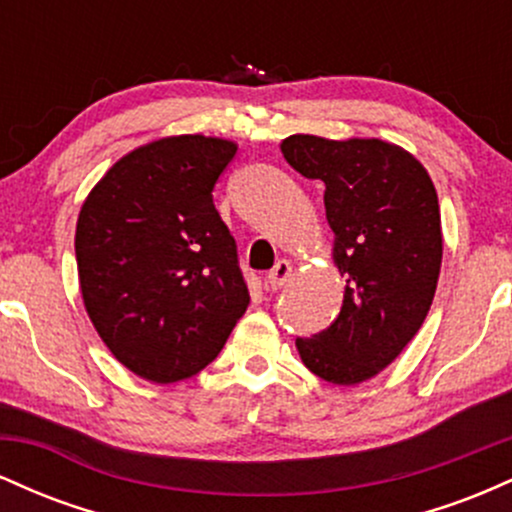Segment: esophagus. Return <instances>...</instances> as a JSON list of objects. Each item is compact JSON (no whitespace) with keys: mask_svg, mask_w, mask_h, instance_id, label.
Returning <instances> with one entry per match:
<instances>
[{"mask_svg":"<svg viewBox=\"0 0 512 512\" xmlns=\"http://www.w3.org/2000/svg\"><path fill=\"white\" fill-rule=\"evenodd\" d=\"M289 276H291V262L279 260V262L274 264L272 272L264 276V281H267L269 289L276 291V289H281V286H284L286 281H289Z\"/></svg>","mask_w":512,"mask_h":512,"instance_id":"1","label":"esophagus"}]
</instances>
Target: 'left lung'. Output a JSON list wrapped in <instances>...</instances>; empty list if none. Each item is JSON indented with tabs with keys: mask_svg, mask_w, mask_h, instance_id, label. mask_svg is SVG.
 I'll use <instances>...</instances> for the list:
<instances>
[{
	"mask_svg": "<svg viewBox=\"0 0 512 512\" xmlns=\"http://www.w3.org/2000/svg\"><path fill=\"white\" fill-rule=\"evenodd\" d=\"M281 154L325 182L334 264L344 276L337 320L296 346L305 368L334 385L375 378L402 354L436 296L443 233L436 187L409 151L380 139L291 134Z\"/></svg>",
	"mask_w": 512,
	"mask_h": 512,
	"instance_id": "left-lung-1",
	"label": "left lung"
}]
</instances>
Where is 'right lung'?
<instances>
[{
    "instance_id": "add662e5",
    "label": "right lung",
    "mask_w": 512,
    "mask_h": 512,
    "mask_svg": "<svg viewBox=\"0 0 512 512\" xmlns=\"http://www.w3.org/2000/svg\"><path fill=\"white\" fill-rule=\"evenodd\" d=\"M238 146L180 134L122 156L76 221L86 313L122 366L151 383L207 368L250 303L214 185Z\"/></svg>"
}]
</instances>
